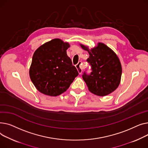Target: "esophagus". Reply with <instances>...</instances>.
I'll use <instances>...</instances> for the list:
<instances>
[{
  "mask_svg": "<svg viewBox=\"0 0 148 148\" xmlns=\"http://www.w3.org/2000/svg\"><path fill=\"white\" fill-rule=\"evenodd\" d=\"M76 67L77 69L78 73H79V75H81L82 72V69H83V67L82 66V62H78V63L76 65Z\"/></svg>",
  "mask_w": 148,
  "mask_h": 148,
  "instance_id": "obj_1",
  "label": "esophagus"
}]
</instances>
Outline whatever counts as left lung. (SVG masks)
<instances>
[{
  "label": "left lung",
  "mask_w": 148,
  "mask_h": 148,
  "mask_svg": "<svg viewBox=\"0 0 148 148\" xmlns=\"http://www.w3.org/2000/svg\"><path fill=\"white\" fill-rule=\"evenodd\" d=\"M81 48L90 55L87 62L91 65L92 72L82 78L88 90L99 96H105L114 92L121 82L122 67L115 52L103 43L91 49L80 44Z\"/></svg>",
  "instance_id": "1"
}]
</instances>
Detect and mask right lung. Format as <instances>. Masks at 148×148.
Segmentation results:
<instances>
[{
	"label": "right lung",
	"mask_w": 148,
	"mask_h": 148,
	"mask_svg": "<svg viewBox=\"0 0 148 148\" xmlns=\"http://www.w3.org/2000/svg\"><path fill=\"white\" fill-rule=\"evenodd\" d=\"M68 42L54 39L34 52L29 69L30 79L41 93L57 96L65 92L78 75L67 55Z\"/></svg>",
	"instance_id": "1"
}]
</instances>
